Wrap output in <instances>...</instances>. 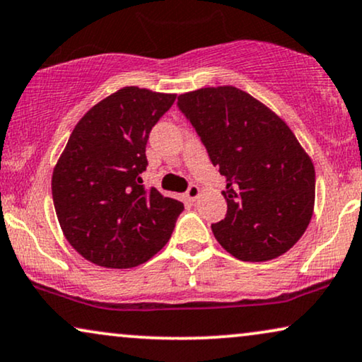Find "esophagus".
I'll list each match as a JSON object with an SVG mask.
<instances>
[{
  "label": "esophagus",
  "instance_id": "1",
  "mask_svg": "<svg viewBox=\"0 0 362 362\" xmlns=\"http://www.w3.org/2000/svg\"><path fill=\"white\" fill-rule=\"evenodd\" d=\"M201 196V189L198 185H189V187H187L186 191V198L189 201H196Z\"/></svg>",
  "mask_w": 362,
  "mask_h": 362
}]
</instances>
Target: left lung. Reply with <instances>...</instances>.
Wrapping results in <instances>:
<instances>
[{
    "instance_id": "8db88e82",
    "label": "left lung",
    "mask_w": 362,
    "mask_h": 362,
    "mask_svg": "<svg viewBox=\"0 0 362 362\" xmlns=\"http://www.w3.org/2000/svg\"><path fill=\"white\" fill-rule=\"evenodd\" d=\"M177 107L226 177L228 213L214 238L241 261L274 259L306 231L314 209L311 158L269 107L234 86L177 96Z\"/></svg>"
}]
</instances>
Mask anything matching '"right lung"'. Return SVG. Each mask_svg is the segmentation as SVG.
I'll return each mask as SVG.
<instances>
[{
  "instance_id": "obj_1",
  "label": "right lung",
  "mask_w": 362,
  "mask_h": 362,
  "mask_svg": "<svg viewBox=\"0 0 362 362\" xmlns=\"http://www.w3.org/2000/svg\"><path fill=\"white\" fill-rule=\"evenodd\" d=\"M176 95L126 86L98 103L74 126L51 180L68 243L84 259L126 269L170 241L185 206L146 189V143Z\"/></svg>"
}]
</instances>
